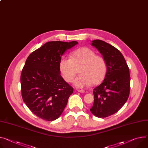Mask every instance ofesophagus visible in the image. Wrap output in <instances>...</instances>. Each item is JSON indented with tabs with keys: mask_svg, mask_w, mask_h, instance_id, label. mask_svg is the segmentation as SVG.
<instances>
[{
	"mask_svg": "<svg viewBox=\"0 0 148 148\" xmlns=\"http://www.w3.org/2000/svg\"><path fill=\"white\" fill-rule=\"evenodd\" d=\"M77 92H82V93H84L85 92V90L84 89H77Z\"/></svg>",
	"mask_w": 148,
	"mask_h": 148,
	"instance_id": "esophagus-1",
	"label": "esophagus"
}]
</instances>
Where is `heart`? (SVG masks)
I'll return each instance as SVG.
<instances>
[{
  "instance_id": "1",
  "label": "heart",
  "mask_w": 148,
  "mask_h": 148,
  "mask_svg": "<svg viewBox=\"0 0 148 148\" xmlns=\"http://www.w3.org/2000/svg\"><path fill=\"white\" fill-rule=\"evenodd\" d=\"M107 66L103 57L96 55L94 51L87 47L77 49L71 54V59L63 58L60 62V70L64 80L72 82L79 72L75 81L77 87L83 88L91 84L97 85L104 79Z\"/></svg>"
}]
</instances>
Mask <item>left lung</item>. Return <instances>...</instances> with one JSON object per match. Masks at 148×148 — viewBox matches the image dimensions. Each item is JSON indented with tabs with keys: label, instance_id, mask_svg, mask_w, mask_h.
I'll return each instance as SVG.
<instances>
[{
	"label": "left lung",
	"instance_id": "obj_1",
	"mask_svg": "<svg viewBox=\"0 0 148 148\" xmlns=\"http://www.w3.org/2000/svg\"><path fill=\"white\" fill-rule=\"evenodd\" d=\"M92 42L103 55L107 69L103 83L94 89V102L90 111L95 116L104 118L117 112L126 103L130 94V72L118 49L100 40Z\"/></svg>",
	"mask_w": 148,
	"mask_h": 148
}]
</instances>
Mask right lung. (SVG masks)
<instances>
[{"instance_id":"right-lung-1","label":"right lung","mask_w":148,"mask_h":148,"mask_svg":"<svg viewBox=\"0 0 148 148\" xmlns=\"http://www.w3.org/2000/svg\"><path fill=\"white\" fill-rule=\"evenodd\" d=\"M77 41H49L32 52L21 75L22 99L37 117L46 121L58 119L73 88L60 75V62Z\"/></svg>"}]
</instances>
